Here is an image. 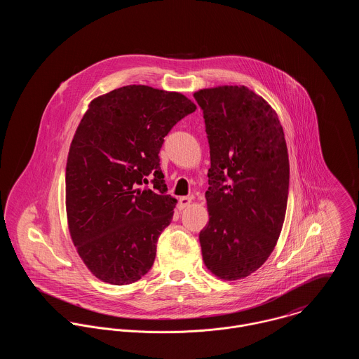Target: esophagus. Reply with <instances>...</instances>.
I'll list each match as a JSON object with an SVG mask.
<instances>
[{
    "instance_id": "1",
    "label": "esophagus",
    "mask_w": 359,
    "mask_h": 359,
    "mask_svg": "<svg viewBox=\"0 0 359 359\" xmlns=\"http://www.w3.org/2000/svg\"><path fill=\"white\" fill-rule=\"evenodd\" d=\"M191 203H192V199H191V198L182 196V198H180V201H178V207H180V210H184L185 207L191 205Z\"/></svg>"
}]
</instances>
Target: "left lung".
Here are the masks:
<instances>
[{"mask_svg":"<svg viewBox=\"0 0 359 359\" xmlns=\"http://www.w3.org/2000/svg\"><path fill=\"white\" fill-rule=\"evenodd\" d=\"M194 97L203 109L211 161L202 256L219 279H243L271 256L283 226L290 174L283 128L269 103L245 86Z\"/></svg>","mask_w":359,"mask_h":359,"instance_id":"8db88e82","label":"left lung"}]
</instances>
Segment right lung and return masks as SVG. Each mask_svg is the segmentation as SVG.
<instances>
[{
  "instance_id": "obj_1",
  "label": "right lung",
  "mask_w": 359,
  "mask_h": 359,
  "mask_svg": "<svg viewBox=\"0 0 359 359\" xmlns=\"http://www.w3.org/2000/svg\"><path fill=\"white\" fill-rule=\"evenodd\" d=\"M195 110L180 93L135 84L88 104L67 154L66 214L79 256L102 282L130 285L152 268L177 203L165 195L158 152ZM149 175L157 193L136 188Z\"/></svg>"
}]
</instances>
